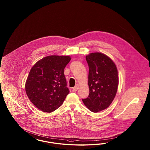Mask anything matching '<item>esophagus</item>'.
Listing matches in <instances>:
<instances>
[{"label":"esophagus","instance_id":"obj_1","mask_svg":"<svg viewBox=\"0 0 150 150\" xmlns=\"http://www.w3.org/2000/svg\"><path fill=\"white\" fill-rule=\"evenodd\" d=\"M78 88H79V85H76L74 87H73V92H76V91H77Z\"/></svg>","mask_w":150,"mask_h":150}]
</instances>
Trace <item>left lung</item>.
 <instances>
[{
  "instance_id": "8db88e82",
  "label": "left lung",
  "mask_w": 150,
  "mask_h": 150,
  "mask_svg": "<svg viewBox=\"0 0 150 150\" xmlns=\"http://www.w3.org/2000/svg\"><path fill=\"white\" fill-rule=\"evenodd\" d=\"M89 68L90 93L82 99L91 112L97 113L107 108L113 100L118 89V70L113 60L101 53H91L86 57Z\"/></svg>"
}]
</instances>
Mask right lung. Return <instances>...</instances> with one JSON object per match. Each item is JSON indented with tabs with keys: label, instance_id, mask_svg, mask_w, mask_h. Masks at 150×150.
Returning <instances> with one entry per match:
<instances>
[{
	"label": "right lung",
	"instance_id": "1",
	"mask_svg": "<svg viewBox=\"0 0 150 150\" xmlns=\"http://www.w3.org/2000/svg\"><path fill=\"white\" fill-rule=\"evenodd\" d=\"M70 60L69 56H47L38 61L31 69L25 90L31 102L41 111H54L68 95L64 70Z\"/></svg>",
	"mask_w": 150,
	"mask_h": 150
}]
</instances>
